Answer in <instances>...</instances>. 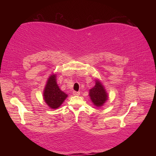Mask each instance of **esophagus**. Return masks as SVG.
Returning <instances> with one entry per match:
<instances>
[{
  "label": "esophagus",
  "mask_w": 156,
  "mask_h": 156,
  "mask_svg": "<svg viewBox=\"0 0 156 156\" xmlns=\"http://www.w3.org/2000/svg\"><path fill=\"white\" fill-rule=\"evenodd\" d=\"M80 94V92L78 91H73V96H79Z\"/></svg>",
  "instance_id": "esophagus-1"
}]
</instances>
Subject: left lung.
Wrapping results in <instances>:
<instances>
[{"label": "left lung", "instance_id": "1", "mask_svg": "<svg viewBox=\"0 0 156 156\" xmlns=\"http://www.w3.org/2000/svg\"><path fill=\"white\" fill-rule=\"evenodd\" d=\"M89 96L95 106L100 107L108 100V94L105 90L103 84L98 79H96V84L93 88L89 89Z\"/></svg>", "mask_w": 156, "mask_h": 156}]
</instances>
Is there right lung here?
Instances as JSON below:
<instances>
[{"instance_id": "right-lung-1", "label": "right lung", "mask_w": 156, "mask_h": 156, "mask_svg": "<svg viewBox=\"0 0 156 156\" xmlns=\"http://www.w3.org/2000/svg\"><path fill=\"white\" fill-rule=\"evenodd\" d=\"M68 95L60 90L56 82V74H51L47 79L43 91V98L51 109H58L60 107Z\"/></svg>"}]
</instances>
